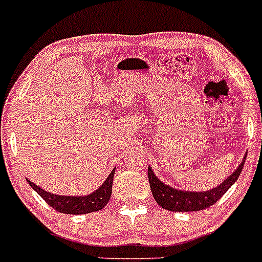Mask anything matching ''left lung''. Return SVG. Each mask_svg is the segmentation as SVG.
<instances>
[{"label": "left lung", "instance_id": "8db88e82", "mask_svg": "<svg viewBox=\"0 0 262 262\" xmlns=\"http://www.w3.org/2000/svg\"><path fill=\"white\" fill-rule=\"evenodd\" d=\"M245 159L242 161L237 169L230 176L226 178L219 186L214 187L209 191H198V193H193V191H184L177 190L173 187L168 186V185L163 184L159 178L154 174L152 169L148 166V181H149V186H151V191L154 194L155 201L157 205L161 206L163 209L169 210V211H180V212H189V211H201L205 210L217 201L221 200L223 194L226 193L228 189L233 185V182L239 178L240 173L244 166Z\"/></svg>", "mask_w": 262, "mask_h": 262}]
</instances>
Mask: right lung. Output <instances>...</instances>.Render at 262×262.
<instances>
[{"instance_id":"obj_1","label":"right lung","mask_w":262,"mask_h":262,"mask_svg":"<svg viewBox=\"0 0 262 262\" xmlns=\"http://www.w3.org/2000/svg\"><path fill=\"white\" fill-rule=\"evenodd\" d=\"M115 169H113V172L110 173L106 181L103 182L102 186L99 187L98 190L94 193L89 194L85 196H64V195H56V194H51L48 191H45L39 186H36L34 182L29 181L30 186L39 194V195L48 203V205L55 209L56 211L61 212V214H88V212H94L98 210L103 209L106 203L108 202L111 196V189H113V180H114Z\"/></svg>"}]
</instances>
